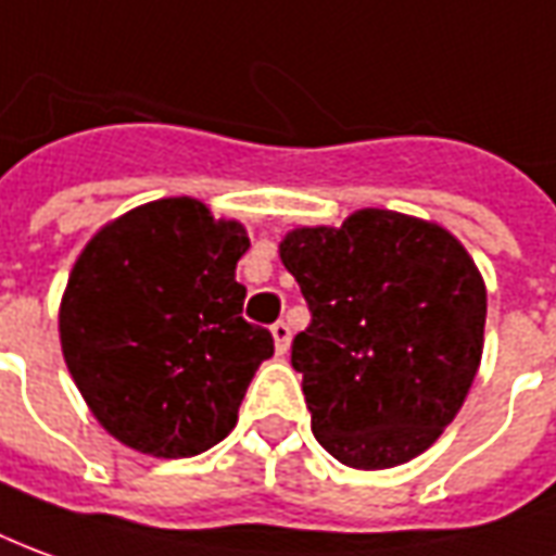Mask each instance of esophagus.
Masks as SVG:
<instances>
[{
  "label": "esophagus",
  "instance_id": "obj_1",
  "mask_svg": "<svg viewBox=\"0 0 556 556\" xmlns=\"http://www.w3.org/2000/svg\"><path fill=\"white\" fill-rule=\"evenodd\" d=\"M270 333H274V343H277L279 355H286V352H289V343H291L289 321H277V325L270 328Z\"/></svg>",
  "mask_w": 556,
  "mask_h": 556
}]
</instances>
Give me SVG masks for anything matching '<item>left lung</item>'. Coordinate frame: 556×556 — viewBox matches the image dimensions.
<instances>
[{
  "mask_svg": "<svg viewBox=\"0 0 556 556\" xmlns=\"http://www.w3.org/2000/svg\"><path fill=\"white\" fill-rule=\"evenodd\" d=\"M309 325L291 340L318 445L355 469L430 448L467 397L488 294L440 225L358 211L340 228H298L279 247Z\"/></svg>",
  "mask_w": 556,
  "mask_h": 556,
  "instance_id": "8db88e82",
  "label": "left lung"
}]
</instances>
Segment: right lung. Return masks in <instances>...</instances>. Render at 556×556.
Here are the masks:
<instances>
[{
  "instance_id": "add662e5",
  "label": "right lung",
  "mask_w": 556,
  "mask_h": 556,
  "mask_svg": "<svg viewBox=\"0 0 556 556\" xmlns=\"http://www.w3.org/2000/svg\"><path fill=\"white\" fill-rule=\"evenodd\" d=\"M250 238L192 198L119 216L80 252L60 309L65 364L102 427L153 457H192L238 425L274 337L235 279Z\"/></svg>"
}]
</instances>
